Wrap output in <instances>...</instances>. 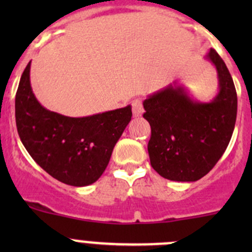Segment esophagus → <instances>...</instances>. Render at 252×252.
I'll list each match as a JSON object with an SVG mask.
<instances>
[{
	"label": "esophagus",
	"mask_w": 252,
	"mask_h": 252,
	"mask_svg": "<svg viewBox=\"0 0 252 252\" xmlns=\"http://www.w3.org/2000/svg\"><path fill=\"white\" fill-rule=\"evenodd\" d=\"M131 110H133V114L135 117H140L144 113V106H142V101L136 98L131 102Z\"/></svg>",
	"instance_id": "obj_1"
}]
</instances>
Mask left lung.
<instances>
[{
    "label": "left lung",
    "instance_id": "8db88e82",
    "mask_svg": "<svg viewBox=\"0 0 252 252\" xmlns=\"http://www.w3.org/2000/svg\"><path fill=\"white\" fill-rule=\"evenodd\" d=\"M206 58L216 67L220 85L212 101L192 100L174 81L142 102L151 126L147 151L152 168L174 182H196L207 174L234 130L238 98L232 75L213 48Z\"/></svg>",
    "mask_w": 252,
    "mask_h": 252
}]
</instances>
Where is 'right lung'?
Here are the masks:
<instances>
[{"mask_svg": "<svg viewBox=\"0 0 252 252\" xmlns=\"http://www.w3.org/2000/svg\"><path fill=\"white\" fill-rule=\"evenodd\" d=\"M131 119V107L80 118L48 111L30 85V62L16 95V123L23 145L51 177L72 187H86L102 175L114 145Z\"/></svg>", "mask_w": 252, "mask_h": 252, "instance_id": "obj_1", "label": "right lung"}]
</instances>
